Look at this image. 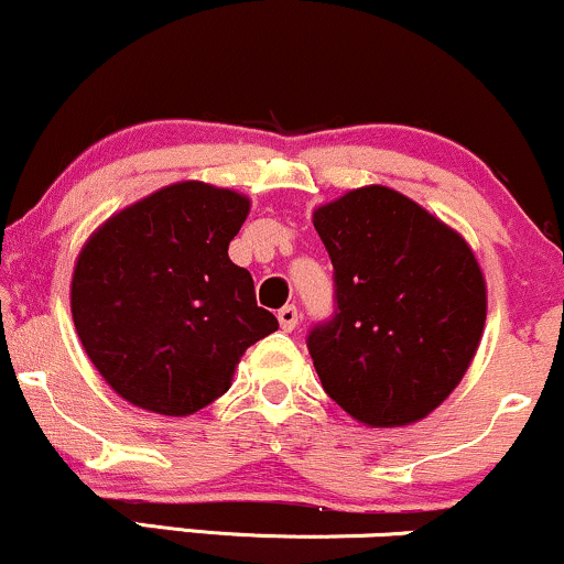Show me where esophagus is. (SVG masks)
Instances as JSON below:
<instances>
[{"label": "esophagus", "mask_w": 564, "mask_h": 564, "mask_svg": "<svg viewBox=\"0 0 564 564\" xmlns=\"http://www.w3.org/2000/svg\"><path fill=\"white\" fill-rule=\"evenodd\" d=\"M278 323H281L283 332H294L296 323H300V310H296V304H286V307L278 310Z\"/></svg>", "instance_id": "obj_1"}]
</instances>
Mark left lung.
Returning <instances> with one entry per match:
<instances>
[{
    "label": "left lung",
    "instance_id": "8db88e82",
    "mask_svg": "<svg viewBox=\"0 0 564 564\" xmlns=\"http://www.w3.org/2000/svg\"><path fill=\"white\" fill-rule=\"evenodd\" d=\"M313 223L334 264V310L307 332L323 390L364 424L416 422L480 345V264L458 232L390 187L347 193Z\"/></svg>",
    "mask_w": 564,
    "mask_h": 564
}]
</instances>
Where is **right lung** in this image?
Masks as SVG:
<instances>
[{
	"label": "right lung",
	"instance_id": "right-lung-1",
	"mask_svg": "<svg viewBox=\"0 0 564 564\" xmlns=\"http://www.w3.org/2000/svg\"><path fill=\"white\" fill-rule=\"evenodd\" d=\"M249 200L177 183L108 219L84 246L70 313L89 360L129 403L187 416L228 392L238 358L278 328L228 246Z\"/></svg>",
	"mask_w": 564,
	"mask_h": 564
}]
</instances>
